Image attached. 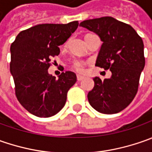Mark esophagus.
Returning <instances> with one entry per match:
<instances>
[{
  "mask_svg": "<svg viewBox=\"0 0 152 152\" xmlns=\"http://www.w3.org/2000/svg\"><path fill=\"white\" fill-rule=\"evenodd\" d=\"M84 79H85V77H84V76H82V75H79V74H78V75H77V80H78V81H81V80H83Z\"/></svg>",
  "mask_w": 152,
  "mask_h": 152,
  "instance_id": "34e87169",
  "label": "esophagus"
}]
</instances>
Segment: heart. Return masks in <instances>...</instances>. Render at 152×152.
Listing matches in <instances>:
<instances>
[{
	"label": "heart",
	"mask_w": 152,
	"mask_h": 152,
	"mask_svg": "<svg viewBox=\"0 0 152 152\" xmlns=\"http://www.w3.org/2000/svg\"><path fill=\"white\" fill-rule=\"evenodd\" d=\"M86 61L84 60H76L72 64V68L78 73H84Z\"/></svg>",
	"instance_id": "heart-1"
}]
</instances>
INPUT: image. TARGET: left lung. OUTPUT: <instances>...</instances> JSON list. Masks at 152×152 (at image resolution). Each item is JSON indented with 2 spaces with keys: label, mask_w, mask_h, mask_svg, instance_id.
Wrapping results in <instances>:
<instances>
[{
  "label": "left lung",
  "mask_w": 152,
  "mask_h": 152,
  "mask_svg": "<svg viewBox=\"0 0 152 152\" xmlns=\"http://www.w3.org/2000/svg\"><path fill=\"white\" fill-rule=\"evenodd\" d=\"M79 26L99 35L103 43L96 66L112 72L110 79H93L95 86L88 94L89 102L99 113H118L137 93L145 63L143 40L130 25L112 17L85 20Z\"/></svg>",
  "instance_id": "8db88e82"
}]
</instances>
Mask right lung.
Segmentation results:
<instances>
[{
  "mask_svg": "<svg viewBox=\"0 0 152 152\" xmlns=\"http://www.w3.org/2000/svg\"><path fill=\"white\" fill-rule=\"evenodd\" d=\"M79 26L78 21L67 24L43 23L21 31L11 45L10 72L15 94L28 112L39 118L59 113L67 101L68 90L76 74L66 71L58 79L48 73L50 58L59 55V45Z\"/></svg>",
  "mask_w": 152,
  "mask_h": 152,
  "instance_id": "1",
  "label": "right lung"
}]
</instances>
